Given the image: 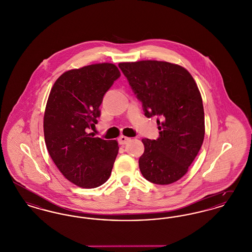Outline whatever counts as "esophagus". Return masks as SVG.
Returning <instances> with one entry per match:
<instances>
[{
    "label": "esophagus",
    "mask_w": 252,
    "mask_h": 252,
    "mask_svg": "<svg viewBox=\"0 0 252 252\" xmlns=\"http://www.w3.org/2000/svg\"><path fill=\"white\" fill-rule=\"evenodd\" d=\"M118 141H119V144H126L130 141V138L126 137V136H121L120 138L118 139Z\"/></svg>",
    "instance_id": "esophagus-1"
}]
</instances>
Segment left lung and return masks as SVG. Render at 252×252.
Returning <instances> with one entry per match:
<instances>
[{
  "mask_svg": "<svg viewBox=\"0 0 252 252\" xmlns=\"http://www.w3.org/2000/svg\"><path fill=\"white\" fill-rule=\"evenodd\" d=\"M147 118L157 116L159 136L143 139L139 167L148 181L167 185L188 171L203 144L202 98L191 73L177 64L142 60L119 63Z\"/></svg>",
  "mask_w": 252,
  "mask_h": 252,
  "instance_id": "8db88e82",
  "label": "left lung"
}]
</instances>
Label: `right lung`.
Segmentation results:
<instances>
[{
  "label": "right lung",
  "mask_w": 252,
  "mask_h": 252,
  "mask_svg": "<svg viewBox=\"0 0 252 252\" xmlns=\"http://www.w3.org/2000/svg\"><path fill=\"white\" fill-rule=\"evenodd\" d=\"M121 76L111 63H99L61 74L49 94L44 113L45 144L62 175L82 188H96L110 177L119 146L94 138L103 97Z\"/></svg>",
  "instance_id": "obj_1"
}]
</instances>
